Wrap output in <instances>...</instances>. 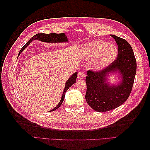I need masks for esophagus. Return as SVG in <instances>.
Segmentation results:
<instances>
[{"instance_id":"34e87169","label":"esophagus","mask_w":150,"mask_h":150,"mask_svg":"<svg viewBox=\"0 0 150 150\" xmlns=\"http://www.w3.org/2000/svg\"><path fill=\"white\" fill-rule=\"evenodd\" d=\"M85 77V74L84 72H79L78 73V78L80 79H83Z\"/></svg>"}]
</instances>
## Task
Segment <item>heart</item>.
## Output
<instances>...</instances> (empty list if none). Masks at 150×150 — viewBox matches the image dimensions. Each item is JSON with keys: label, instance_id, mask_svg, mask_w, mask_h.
<instances>
[{"label": "heart", "instance_id": "1", "mask_svg": "<svg viewBox=\"0 0 150 150\" xmlns=\"http://www.w3.org/2000/svg\"><path fill=\"white\" fill-rule=\"evenodd\" d=\"M117 49L112 44L97 40L86 43L83 47V57L90 60L89 68L94 71H100L106 68L115 60Z\"/></svg>", "mask_w": 150, "mask_h": 150}]
</instances>
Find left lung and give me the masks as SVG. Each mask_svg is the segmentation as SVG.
Instances as JSON below:
<instances>
[{"instance_id":"left-lung-1","label":"left lung","mask_w":150,"mask_h":150,"mask_svg":"<svg viewBox=\"0 0 150 150\" xmlns=\"http://www.w3.org/2000/svg\"><path fill=\"white\" fill-rule=\"evenodd\" d=\"M110 35L118 46L117 59L99 72L88 71L86 77V100L98 112L113 110L126 101L132 91L137 71L135 57L130 44L122 38ZM113 75L115 83L109 80Z\"/></svg>"}]
</instances>
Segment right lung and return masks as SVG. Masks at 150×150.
Returning <instances> with one entry per match:
<instances>
[{
    "label": "right lung",
    "instance_id": "1",
    "mask_svg": "<svg viewBox=\"0 0 150 150\" xmlns=\"http://www.w3.org/2000/svg\"><path fill=\"white\" fill-rule=\"evenodd\" d=\"M33 40H40L41 42H46V43H53V44H60V43H66L68 42L69 40L68 39L65 33H50V34H46V33H38L36 34L35 35H34L32 38L28 41V42L25 44V45L22 47L20 52H19L18 55L23 52V51L26 48V47L30 45L31 42ZM77 72H75L73 75L70 76V77L67 80L65 84V87L64 89V91L62 92V97L60 98V100L59 103V104L57 106L53 108L51 111H55L57 108H59L60 106H61L62 103H63L64 100L65 94L66 91L68 90V89L71 86L75 84L76 82V79H77Z\"/></svg>",
    "mask_w": 150,
    "mask_h": 150
}]
</instances>
